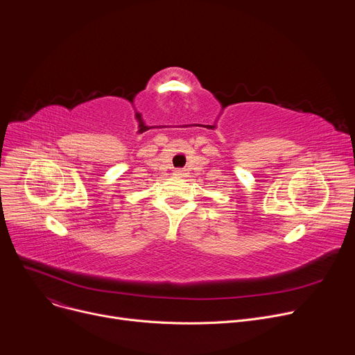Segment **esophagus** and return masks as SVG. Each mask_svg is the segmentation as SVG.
<instances>
[{"mask_svg":"<svg viewBox=\"0 0 355 355\" xmlns=\"http://www.w3.org/2000/svg\"><path fill=\"white\" fill-rule=\"evenodd\" d=\"M174 173H175V175H185V170H182V168H177Z\"/></svg>","mask_w":355,"mask_h":355,"instance_id":"34e87169","label":"esophagus"}]
</instances>
